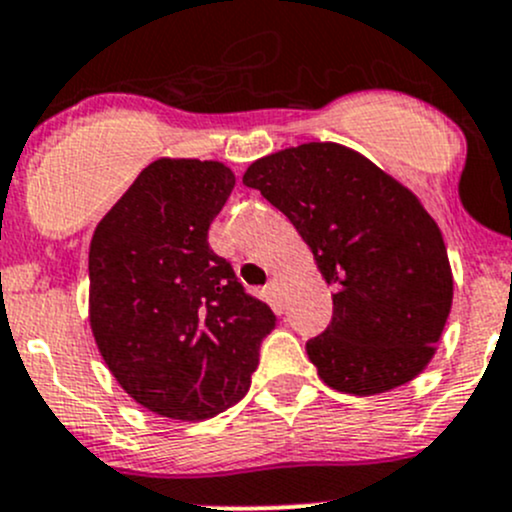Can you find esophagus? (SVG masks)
Masks as SVG:
<instances>
[{
  "label": "esophagus",
  "mask_w": 512,
  "mask_h": 512,
  "mask_svg": "<svg viewBox=\"0 0 512 512\" xmlns=\"http://www.w3.org/2000/svg\"><path fill=\"white\" fill-rule=\"evenodd\" d=\"M267 292H270V297L275 299V302H280V297H282V282H280V280H270V282H267Z\"/></svg>",
  "instance_id": "1"
}]
</instances>
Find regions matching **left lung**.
I'll return each instance as SVG.
<instances>
[{"mask_svg":"<svg viewBox=\"0 0 512 512\" xmlns=\"http://www.w3.org/2000/svg\"><path fill=\"white\" fill-rule=\"evenodd\" d=\"M242 183L287 215L334 287L332 322L307 342L324 384L371 396L421 374L451 312L453 277L416 195L337 143L255 160Z\"/></svg>","mask_w":512,"mask_h":512,"instance_id":"left-lung-1","label":"left lung"}]
</instances>
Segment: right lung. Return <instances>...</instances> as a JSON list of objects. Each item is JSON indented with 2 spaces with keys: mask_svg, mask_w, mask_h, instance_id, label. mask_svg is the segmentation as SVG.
<instances>
[{
  "mask_svg": "<svg viewBox=\"0 0 512 512\" xmlns=\"http://www.w3.org/2000/svg\"><path fill=\"white\" fill-rule=\"evenodd\" d=\"M232 188V170L215 160H153L91 240L98 352L158 416L203 421L235 406L277 324L208 242Z\"/></svg>",
  "mask_w": 512,
  "mask_h": 512,
  "instance_id": "add662e5",
  "label": "right lung"
}]
</instances>
